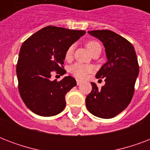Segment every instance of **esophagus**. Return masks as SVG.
<instances>
[{
    "label": "esophagus",
    "instance_id": "1",
    "mask_svg": "<svg viewBox=\"0 0 150 150\" xmlns=\"http://www.w3.org/2000/svg\"><path fill=\"white\" fill-rule=\"evenodd\" d=\"M81 83H82V82H81V81H79V80H77V86H80V85H81Z\"/></svg>",
    "mask_w": 150,
    "mask_h": 150
}]
</instances>
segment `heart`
Here are the masks:
<instances>
[{"instance_id": "1", "label": "heart", "mask_w": 150, "mask_h": 150, "mask_svg": "<svg viewBox=\"0 0 150 150\" xmlns=\"http://www.w3.org/2000/svg\"><path fill=\"white\" fill-rule=\"evenodd\" d=\"M86 47L89 51L93 53L96 48L100 47V43L95 40H89L86 43ZM74 51V45H71L67 49L65 52V59L66 60H70L71 58ZM93 71V68L91 65L89 64H84L76 63L73 64L70 68V72L75 77L79 79H84L87 77V75L89 73H91Z\"/></svg>"}]
</instances>
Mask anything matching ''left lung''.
<instances>
[{"mask_svg":"<svg viewBox=\"0 0 150 150\" xmlns=\"http://www.w3.org/2000/svg\"><path fill=\"white\" fill-rule=\"evenodd\" d=\"M102 41L107 61L96 77L105 79L99 89L92 82L91 93L86 96L88 110L101 118H112L122 112L130 103L139 66L132 44L118 34L107 29L88 32Z\"/></svg>","mask_w":150,"mask_h":150,"instance_id":"8db88e82","label":"left lung"}]
</instances>
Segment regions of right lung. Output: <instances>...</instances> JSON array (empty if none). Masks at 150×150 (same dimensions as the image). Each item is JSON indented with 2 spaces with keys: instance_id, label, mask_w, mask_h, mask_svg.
<instances>
[{
  "instance_id": "add662e5",
  "label": "right lung",
  "mask_w": 150,
  "mask_h": 150,
  "mask_svg": "<svg viewBox=\"0 0 150 150\" xmlns=\"http://www.w3.org/2000/svg\"><path fill=\"white\" fill-rule=\"evenodd\" d=\"M86 33L61 27H44L22 43L16 72L18 91L31 111L40 116L50 117L65 107V95L76 86L71 76L61 81L50 80L51 72L64 75L65 52Z\"/></svg>"
}]
</instances>
